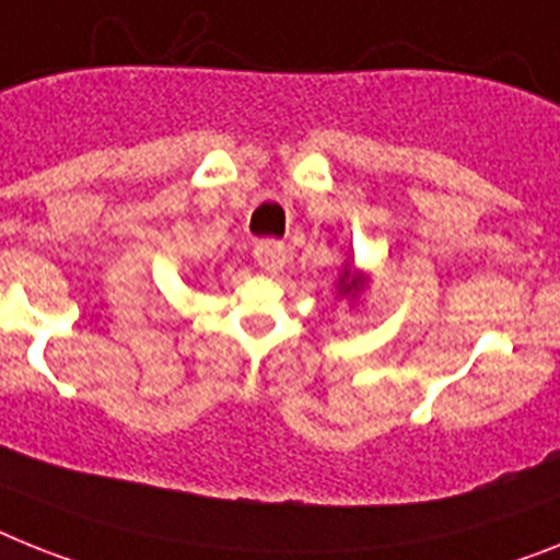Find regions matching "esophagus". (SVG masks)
Here are the masks:
<instances>
[{"mask_svg":"<svg viewBox=\"0 0 560 560\" xmlns=\"http://www.w3.org/2000/svg\"><path fill=\"white\" fill-rule=\"evenodd\" d=\"M256 261L261 265V270L267 272H279L281 267L288 265V250H284V244L281 242H258L256 244Z\"/></svg>","mask_w":560,"mask_h":560,"instance_id":"1","label":"esophagus"}]
</instances>
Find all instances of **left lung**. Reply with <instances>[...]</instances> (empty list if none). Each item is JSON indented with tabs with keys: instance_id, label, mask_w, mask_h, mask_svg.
Returning <instances> with one entry per match:
<instances>
[{
	"instance_id": "8db88e82",
	"label": "left lung",
	"mask_w": 560,
	"mask_h": 560,
	"mask_svg": "<svg viewBox=\"0 0 560 560\" xmlns=\"http://www.w3.org/2000/svg\"><path fill=\"white\" fill-rule=\"evenodd\" d=\"M364 284H368V279H364L361 272H355V267L347 261L345 270H341V276H338V295H347V299H359V293L364 290Z\"/></svg>"
}]
</instances>
